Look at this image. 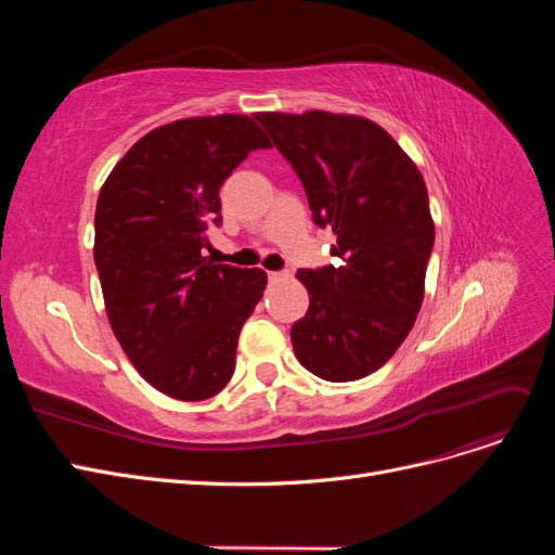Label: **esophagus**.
I'll return each instance as SVG.
<instances>
[{
  "mask_svg": "<svg viewBox=\"0 0 555 555\" xmlns=\"http://www.w3.org/2000/svg\"><path fill=\"white\" fill-rule=\"evenodd\" d=\"M284 278H287V273H280V271H271V273H268V280H271V282L284 280Z\"/></svg>",
  "mask_w": 555,
  "mask_h": 555,
  "instance_id": "1",
  "label": "esophagus"
}]
</instances>
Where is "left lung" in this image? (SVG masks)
<instances>
[{
    "instance_id": "1",
    "label": "left lung",
    "mask_w": 555,
    "mask_h": 555,
    "mask_svg": "<svg viewBox=\"0 0 555 555\" xmlns=\"http://www.w3.org/2000/svg\"><path fill=\"white\" fill-rule=\"evenodd\" d=\"M304 182L343 266L298 271L310 308L292 326L300 365L354 382L389 361L424 304L435 224L422 171L393 137L361 115L257 113Z\"/></svg>"
}]
</instances>
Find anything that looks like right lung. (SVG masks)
Instances as JSON below:
<instances>
[{"label": "right lung", "mask_w": 555, "mask_h": 555, "mask_svg": "<svg viewBox=\"0 0 555 555\" xmlns=\"http://www.w3.org/2000/svg\"><path fill=\"white\" fill-rule=\"evenodd\" d=\"M257 147L271 141L249 115L184 117L133 143L96 198L94 263L108 324L141 377L176 400L224 389L266 289L261 268L204 257L222 182Z\"/></svg>", "instance_id": "obj_1"}]
</instances>
